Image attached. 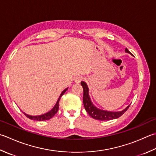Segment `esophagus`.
<instances>
[{"label":"esophagus","mask_w":156,"mask_h":156,"mask_svg":"<svg viewBox=\"0 0 156 156\" xmlns=\"http://www.w3.org/2000/svg\"><path fill=\"white\" fill-rule=\"evenodd\" d=\"M82 79H83V78H82V76H76L74 78V82L76 83H80V82L82 80Z\"/></svg>","instance_id":"1"}]
</instances>
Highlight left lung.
<instances>
[{"label": "left lung", "mask_w": 156, "mask_h": 156, "mask_svg": "<svg viewBox=\"0 0 156 156\" xmlns=\"http://www.w3.org/2000/svg\"><path fill=\"white\" fill-rule=\"evenodd\" d=\"M125 51L128 53L131 54L130 52L126 48V49H125ZM81 85L82 88H83V103L84 108L88 112V114H89L90 116H91L94 119H95V120L104 121L110 120H113V119H116L119 117H120L122 114H124V113L126 112L128 108L130 107L129 105L121 112H109L97 108V107H95L93 104L92 101H91L90 96L89 94H88V90H88V88L86 84V82L82 81Z\"/></svg>", "instance_id": "8db88e82"}]
</instances>
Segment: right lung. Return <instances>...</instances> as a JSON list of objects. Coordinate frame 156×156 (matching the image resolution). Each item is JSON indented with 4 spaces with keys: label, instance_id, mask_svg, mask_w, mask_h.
<instances>
[{
    "label": "right lung",
    "instance_id": "obj_1",
    "mask_svg": "<svg viewBox=\"0 0 156 156\" xmlns=\"http://www.w3.org/2000/svg\"><path fill=\"white\" fill-rule=\"evenodd\" d=\"M68 88H66L65 90H63L62 91V93H61L59 99H58V100H57L55 105L53 107V108L51 110H50L49 112H47V113H46V114H44L42 115H30L26 114V113H24V112H23V113L24 114H25L26 117L30 118V120H36V121H44V120H49V119H51V118H53L54 115L57 114L58 109H59V103L61 97H62L63 94L66 93V91L68 90Z\"/></svg>",
    "mask_w": 156,
    "mask_h": 156
}]
</instances>
